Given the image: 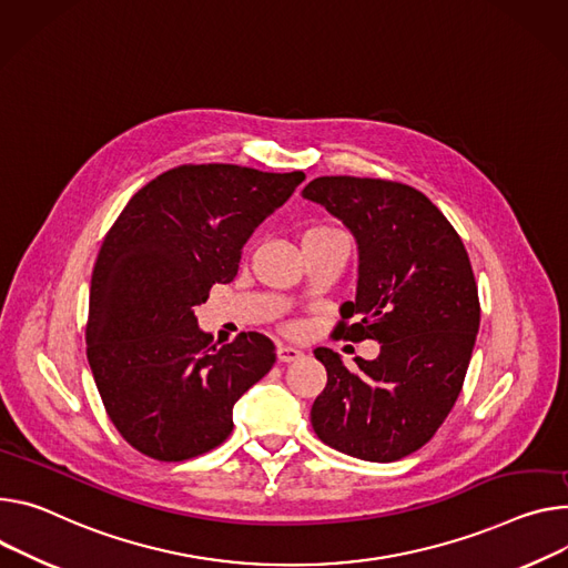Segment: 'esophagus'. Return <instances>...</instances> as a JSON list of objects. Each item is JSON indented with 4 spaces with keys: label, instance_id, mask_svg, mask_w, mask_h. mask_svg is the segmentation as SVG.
Instances as JSON below:
<instances>
[{
    "label": "esophagus",
    "instance_id": "1",
    "mask_svg": "<svg viewBox=\"0 0 568 568\" xmlns=\"http://www.w3.org/2000/svg\"><path fill=\"white\" fill-rule=\"evenodd\" d=\"M276 355H278V363H296L298 357H303V353H301L298 348L287 346V344H281L278 351H276Z\"/></svg>",
    "mask_w": 568,
    "mask_h": 568
}]
</instances>
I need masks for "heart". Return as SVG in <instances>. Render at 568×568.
Here are the masks:
<instances>
[{"mask_svg":"<svg viewBox=\"0 0 568 568\" xmlns=\"http://www.w3.org/2000/svg\"><path fill=\"white\" fill-rule=\"evenodd\" d=\"M326 231H331V229H326V226H315V229L307 231L303 237H311V235H317V233H326Z\"/></svg>","mask_w":568,"mask_h":568,"instance_id":"obj_1","label":"heart"}]
</instances>
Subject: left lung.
Instances as JSON below:
<instances>
[{"instance_id":"1","label":"left lung","mask_w":568,"mask_h":568,"mask_svg":"<svg viewBox=\"0 0 568 568\" xmlns=\"http://www.w3.org/2000/svg\"><path fill=\"white\" fill-rule=\"evenodd\" d=\"M357 242L355 301L339 307L337 337L376 339V359L346 367L326 346L328 383L311 422L331 448L394 462L433 439L453 409L480 328L469 253L419 190L383 179L320 176L303 187Z\"/></svg>"}]
</instances>
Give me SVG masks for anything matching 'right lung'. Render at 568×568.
Listing matches in <instances>:
<instances>
[{"instance_id": "right-lung-1", "label": "right lung", "mask_w": 568, "mask_h": 568, "mask_svg": "<svg viewBox=\"0 0 568 568\" xmlns=\"http://www.w3.org/2000/svg\"><path fill=\"white\" fill-rule=\"evenodd\" d=\"M303 172L181 165L138 190L99 248L88 363L120 435L146 457L183 462L233 430L235 400L276 363L263 333L215 346L194 307L237 274L242 246Z\"/></svg>"}]
</instances>
